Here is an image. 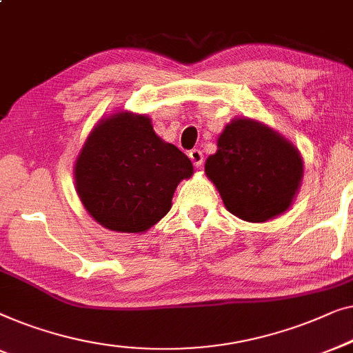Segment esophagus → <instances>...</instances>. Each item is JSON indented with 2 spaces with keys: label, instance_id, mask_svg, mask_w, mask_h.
I'll use <instances>...</instances> for the list:
<instances>
[{
  "label": "esophagus",
  "instance_id": "34e87169",
  "mask_svg": "<svg viewBox=\"0 0 353 353\" xmlns=\"http://www.w3.org/2000/svg\"><path fill=\"white\" fill-rule=\"evenodd\" d=\"M188 157H190V160L195 168H200L203 165V153L198 150V148H193V150L188 152Z\"/></svg>",
  "mask_w": 353,
  "mask_h": 353
}]
</instances>
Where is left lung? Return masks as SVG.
<instances>
[{
  "mask_svg": "<svg viewBox=\"0 0 353 353\" xmlns=\"http://www.w3.org/2000/svg\"><path fill=\"white\" fill-rule=\"evenodd\" d=\"M205 172L233 216L265 222L292 205L304 163L299 150L274 129L235 118L217 139V152L208 157Z\"/></svg>",
  "mask_w": 353,
  "mask_h": 353,
  "instance_id": "8db88e82",
  "label": "left lung"
}]
</instances>
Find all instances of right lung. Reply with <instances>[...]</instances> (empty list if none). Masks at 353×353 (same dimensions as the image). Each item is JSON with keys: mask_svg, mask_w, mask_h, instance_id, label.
<instances>
[{"mask_svg": "<svg viewBox=\"0 0 353 353\" xmlns=\"http://www.w3.org/2000/svg\"><path fill=\"white\" fill-rule=\"evenodd\" d=\"M77 193L102 227L142 233L168 214L192 161L160 139L150 118L118 112L89 134L75 163Z\"/></svg>", "mask_w": 353, "mask_h": 353, "instance_id": "1", "label": "right lung"}]
</instances>
